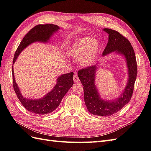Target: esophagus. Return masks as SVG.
Wrapping results in <instances>:
<instances>
[{
	"instance_id": "34e87169",
	"label": "esophagus",
	"mask_w": 151,
	"mask_h": 151,
	"mask_svg": "<svg viewBox=\"0 0 151 151\" xmlns=\"http://www.w3.org/2000/svg\"><path fill=\"white\" fill-rule=\"evenodd\" d=\"M73 80H74V82H80V80L76 73L74 75V76H73Z\"/></svg>"
}]
</instances>
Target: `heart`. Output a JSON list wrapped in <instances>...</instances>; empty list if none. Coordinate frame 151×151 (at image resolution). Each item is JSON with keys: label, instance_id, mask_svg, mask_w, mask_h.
<instances>
[{"label": "heart", "instance_id": "1", "mask_svg": "<svg viewBox=\"0 0 151 151\" xmlns=\"http://www.w3.org/2000/svg\"><path fill=\"white\" fill-rule=\"evenodd\" d=\"M100 43L96 39L80 38L75 40L69 50L71 55L80 59V64L84 68L93 65L99 56Z\"/></svg>", "mask_w": 151, "mask_h": 151}]
</instances>
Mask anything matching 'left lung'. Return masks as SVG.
I'll use <instances>...</instances> for the list:
<instances>
[{
	"label": "left lung",
	"instance_id": "8db88e82",
	"mask_svg": "<svg viewBox=\"0 0 151 151\" xmlns=\"http://www.w3.org/2000/svg\"><path fill=\"white\" fill-rule=\"evenodd\" d=\"M109 34V42L103 52V57L115 53L124 57L127 69V83L117 98L104 99L100 95L95 80L99 63L78 72V78L83 86L84 101L88 111L92 114L108 117L117 113L129 103L133 94L137 76V65L134 50L129 41L116 30L103 29Z\"/></svg>",
	"mask_w": 151,
	"mask_h": 151
}]
</instances>
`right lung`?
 Here are the masks:
<instances>
[{
  "mask_svg": "<svg viewBox=\"0 0 151 151\" xmlns=\"http://www.w3.org/2000/svg\"><path fill=\"white\" fill-rule=\"evenodd\" d=\"M59 26L53 24L38 25L34 27L26 34L19 45L14 54L13 64L15 63L19 55L25 48L36 42L48 43L51 37L59 31ZM12 73L14 90L18 99L24 107L30 112L37 115L48 114L57 109L62 99L73 85V76L74 74L73 72L66 73L57 77L55 86L51 91L46 94L43 97L39 99L26 98L22 96L16 83L13 65L12 66Z\"/></svg>",
  "mask_w": 151,
  "mask_h": 151,
  "instance_id": "obj_1",
  "label": "right lung"
}]
</instances>
